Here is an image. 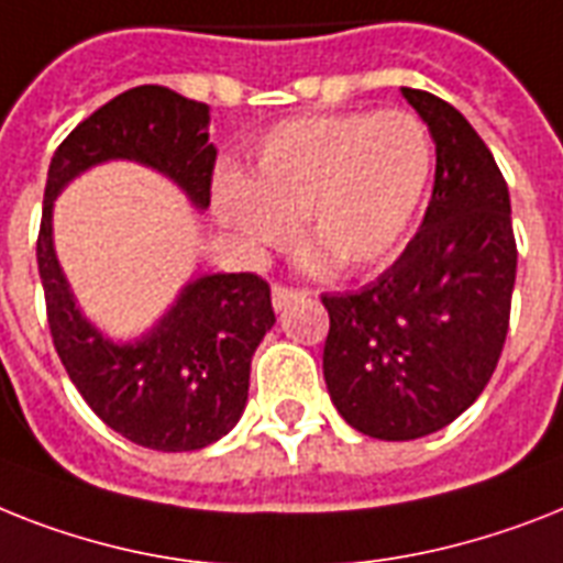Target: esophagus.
<instances>
[{"instance_id": "obj_1", "label": "esophagus", "mask_w": 563, "mask_h": 563, "mask_svg": "<svg viewBox=\"0 0 563 563\" xmlns=\"http://www.w3.org/2000/svg\"><path fill=\"white\" fill-rule=\"evenodd\" d=\"M309 295L306 289H295V286H283V283H274V289H272V303L277 312H283L286 306L297 303V300H303V297Z\"/></svg>"}]
</instances>
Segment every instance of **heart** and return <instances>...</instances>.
<instances>
[{
  "label": "heart",
  "mask_w": 563,
  "mask_h": 563,
  "mask_svg": "<svg viewBox=\"0 0 563 563\" xmlns=\"http://www.w3.org/2000/svg\"><path fill=\"white\" fill-rule=\"evenodd\" d=\"M433 173L428 126L405 109L309 115L260 141L249 178H222L219 217L251 249H277L303 219V236L344 272L399 249Z\"/></svg>",
  "instance_id": "1"
}]
</instances>
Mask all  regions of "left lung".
<instances>
[{
	"label": "left lung",
	"instance_id": "obj_1",
	"mask_svg": "<svg viewBox=\"0 0 563 563\" xmlns=\"http://www.w3.org/2000/svg\"><path fill=\"white\" fill-rule=\"evenodd\" d=\"M401 95L428 123L437 176L424 219L387 272L321 295L323 378L338 413L373 440H419L474 405L509 332L518 245L506 178L451 103Z\"/></svg>",
	"mask_w": 563,
	"mask_h": 563
}]
</instances>
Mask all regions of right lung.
<instances>
[{
  "label": "right lung",
  "mask_w": 563,
  "mask_h": 563,
  "mask_svg": "<svg viewBox=\"0 0 563 563\" xmlns=\"http://www.w3.org/2000/svg\"><path fill=\"white\" fill-rule=\"evenodd\" d=\"M109 158L170 176L196 208L210 205L217 150L208 107L164 86H135L68 132L48 167L36 266L45 312L68 378L103 422L153 451H199L225 437L249 399L251 355L274 327L272 289L260 274H205L135 344H112L86 321L59 272L52 208L63 187Z\"/></svg>",
  "instance_id": "add662e5"
}]
</instances>
